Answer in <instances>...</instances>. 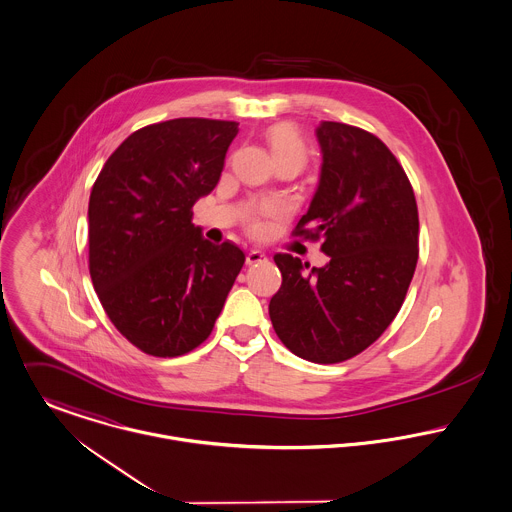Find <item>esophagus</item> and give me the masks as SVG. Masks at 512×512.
Instances as JSON below:
<instances>
[{
	"instance_id": "esophagus-1",
	"label": "esophagus",
	"mask_w": 512,
	"mask_h": 512,
	"mask_svg": "<svg viewBox=\"0 0 512 512\" xmlns=\"http://www.w3.org/2000/svg\"><path fill=\"white\" fill-rule=\"evenodd\" d=\"M268 258H266V254L262 252V250H250L248 254H246V264L248 266H254V264H260V262H266Z\"/></svg>"
}]
</instances>
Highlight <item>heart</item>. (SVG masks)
I'll list each match as a JSON object with an SVG mask.
<instances>
[{
    "mask_svg": "<svg viewBox=\"0 0 512 512\" xmlns=\"http://www.w3.org/2000/svg\"><path fill=\"white\" fill-rule=\"evenodd\" d=\"M266 142L274 153L276 163L278 161H293L297 167H301L307 161L309 147L305 144L303 136L299 134V130L292 124L280 122V124L270 126L266 130ZM274 211H276V205L272 201H262V203L254 205L248 213V228L252 232H260L262 230V219L272 215Z\"/></svg>",
    "mask_w": 512,
    "mask_h": 512,
    "instance_id": "1",
    "label": "heart"
}]
</instances>
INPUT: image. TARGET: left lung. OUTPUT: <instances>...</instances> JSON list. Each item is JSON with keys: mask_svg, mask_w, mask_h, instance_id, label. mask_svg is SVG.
I'll return each instance as SVG.
<instances>
[{"mask_svg": "<svg viewBox=\"0 0 512 512\" xmlns=\"http://www.w3.org/2000/svg\"><path fill=\"white\" fill-rule=\"evenodd\" d=\"M323 165L293 236L321 240L329 256L309 268L276 254L282 288L270 299L280 341L317 365L349 361L394 321L418 264L420 220L412 183L382 140L363 128L321 122Z\"/></svg>", "mask_w": 512, "mask_h": 512, "instance_id": "obj_1", "label": "left lung"}]
</instances>
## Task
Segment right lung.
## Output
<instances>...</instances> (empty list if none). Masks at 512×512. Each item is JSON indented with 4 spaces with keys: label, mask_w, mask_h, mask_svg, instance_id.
Listing matches in <instances>:
<instances>
[{
    "label": "right lung",
    "mask_w": 512,
    "mask_h": 512,
    "mask_svg": "<svg viewBox=\"0 0 512 512\" xmlns=\"http://www.w3.org/2000/svg\"><path fill=\"white\" fill-rule=\"evenodd\" d=\"M238 124L177 118L128 136L88 201V270L114 327L151 357H181L211 335L244 254L201 238L197 199L220 179Z\"/></svg>",
    "instance_id": "obj_1"
}]
</instances>
